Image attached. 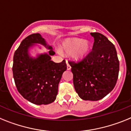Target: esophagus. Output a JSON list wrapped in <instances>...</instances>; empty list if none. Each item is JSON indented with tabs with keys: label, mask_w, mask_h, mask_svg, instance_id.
<instances>
[{
	"label": "esophagus",
	"mask_w": 131,
	"mask_h": 131,
	"mask_svg": "<svg viewBox=\"0 0 131 131\" xmlns=\"http://www.w3.org/2000/svg\"><path fill=\"white\" fill-rule=\"evenodd\" d=\"M66 63H67V69H68V70H70L71 68V66L69 64V63H68V61H66Z\"/></svg>",
	"instance_id": "1"
}]
</instances>
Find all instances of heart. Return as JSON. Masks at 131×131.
Here are the masks:
<instances>
[{"label": "heart", "instance_id": "heart-1", "mask_svg": "<svg viewBox=\"0 0 131 131\" xmlns=\"http://www.w3.org/2000/svg\"><path fill=\"white\" fill-rule=\"evenodd\" d=\"M91 48L90 42L88 40H83L79 38L68 39L63 42L62 50L68 55L73 54V57L76 60L84 58Z\"/></svg>", "mask_w": 131, "mask_h": 131}]
</instances>
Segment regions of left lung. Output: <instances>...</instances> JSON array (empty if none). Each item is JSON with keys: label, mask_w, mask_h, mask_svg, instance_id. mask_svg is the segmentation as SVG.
<instances>
[{"label": "left lung", "mask_w": 131, "mask_h": 131, "mask_svg": "<svg viewBox=\"0 0 131 131\" xmlns=\"http://www.w3.org/2000/svg\"><path fill=\"white\" fill-rule=\"evenodd\" d=\"M94 39L92 51L81 62H69L73 84L79 96L84 100L97 101L115 87L119 62L115 46L104 35L91 33Z\"/></svg>", "instance_id": "obj_1"}]
</instances>
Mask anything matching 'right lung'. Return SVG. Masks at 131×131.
<instances>
[{
    "label": "right lung",
    "instance_id": "right-lung-1",
    "mask_svg": "<svg viewBox=\"0 0 131 131\" xmlns=\"http://www.w3.org/2000/svg\"><path fill=\"white\" fill-rule=\"evenodd\" d=\"M35 43L49 49L48 54L31 57L28 49ZM54 54L52 47L39 33L27 37L15 52L12 67L15 84L21 95L30 102L46 105L56 100L58 84L67 65L65 60L60 63L52 61L50 56Z\"/></svg>",
    "mask_w": 131,
    "mask_h": 131
}]
</instances>
